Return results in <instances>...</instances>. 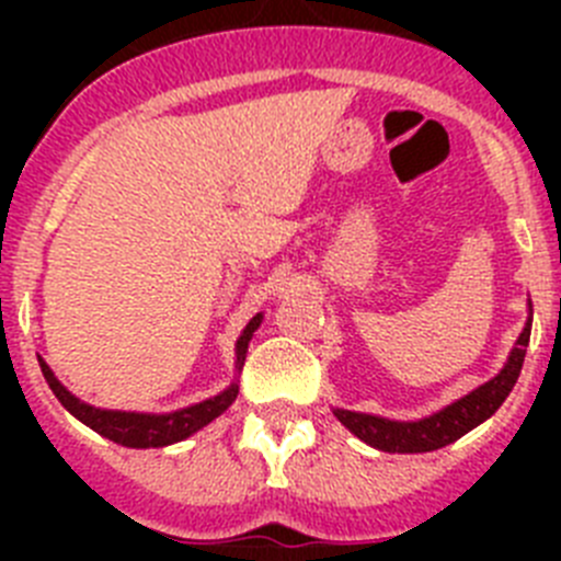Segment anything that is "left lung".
Returning <instances> with one entry per match:
<instances>
[{
    "label": "left lung",
    "instance_id": "obj_1",
    "mask_svg": "<svg viewBox=\"0 0 561 561\" xmlns=\"http://www.w3.org/2000/svg\"><path fill=\"white\" fill-rule=\"evenodd\" d=\"M528 309H531V304H528ZM528 340H531V317H528L523 334L517 336V345L508 354V362H505L503 370L494 379L474 388L472 393H466L463 399L447 404L438 413L427 415V419L390 421L381 419V415L354 413V410L340 408L334 410V415L356 438L370 444L374 449H381V453H433V449L447 447V444L458 440L460 435H466L469 430H474L478 424H483L485 419H492L497 413L505 396L512 393V388L517 385Z\"/></svg>",
    "mask_w": 561,
    "mask_h": 561
}]
</instances>
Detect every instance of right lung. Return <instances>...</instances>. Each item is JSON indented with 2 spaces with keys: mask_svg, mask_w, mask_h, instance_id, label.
Masks as SVG:
<instances>
[{
  "mask_svg": "<svg viewBox=\"0 0 561 561\" xmlns=\"http://www.w3.org/2000/svg\"><path fill=\"white\" fill-rule=\"evenodd\" d=\"M261 320H264V314L252 317L250 323H247V329L241 331V336H238L236 370L244 368L247 348H250V340H252V334L257 331V325H261ZM38 365H42V374H44V379H47L49 390L56 393V399L61 401L69 413L76 415L78 421H83L87 427L95 430V433H101L103 438L114 440V444H123V447H131V449L168 447V444L185 440L187 435H193L196 430L207 427L213 419H219V415L230 408L238 396V385L232 381L225 393L199 401V404H191V408H185V410H176V413L153 415V413H126V410H101V408H92V404H87V401L76 399V396L69 393L61 381L56 379V374L49 370L47 362L38 359Z\"/></svg>",
  "mask_w": 561,
  "mask_h": 561,
  "instance_id": "right-lung-1",
  "label": "right lung"
}]
</instances>
